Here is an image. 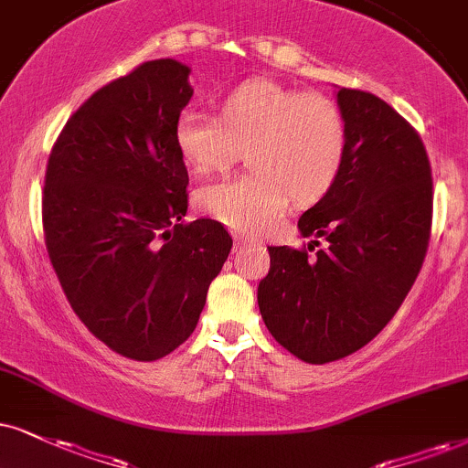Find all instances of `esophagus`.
<instances>
[{"mask_svg":"<svg viewBox=\"0 0 468 468\" xmlns=\"http://www.w3.org/2000/svg\"><path fill=\"white\" fill-rule=\"evenodd\" d=\"M234 243L239 245V247H245V245H251L253 240L247 239V236H234Z\"/></svg>","mask_w":468,"mask_h":468,"instance_id":"34e87169","label":"esophagus"}]
</instances>
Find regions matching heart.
<instances>
[{"mask_svg":"<svg viewBox=\"0 0 468 468\" xmlns=\"http://www.w3.org/2000/svg\"><path fill=\"white\" fill-rule=\"evenodd\" d=\"M173 141L195 173L229 169L245 158L251 169L234 180L201 186V210L236 232H262L288 199L310 204L336 182L347 152V121L336 100L275 80H247L221 101V117L195 108L177 114Z\"/></svg>","mask_w":468,"mask_h":468,"instance_id":"heart-1","label":"heart"}]
</instances>
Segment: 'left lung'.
I'll return each mask as SVG.
<instances>
[{
    "label": "left lung",
    "mask_w": 468,
    "mask_h": 468,
    "mask_svg": "<svg viewBox=\"0 0 468 468\" xmlns=\"http://www.w3.org/2000/svg\"><path fill=\"white\" fill-rule=\"evenodd\" d=\"M336 100L347 121L343 169L297 223L314 240L269 247L258 284L271 336L310 365L354 354L384 330L431 234V166L419 132L367 90L340 89Z\"/></svg>",
    "instance_id": "obj_1"
}]
</instances>
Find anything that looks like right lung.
<instances>
[{"instance_id": "right-lung-1", "label": "right lung", "mask_w": 468, "mask_h": 468, "mask_svg": "<svg viewBox=\"0 0 468 468\" xmlns=\"http://www.w3.org/2000/svg\"><path fill=\"white\" fill-rule=\"evenodd\" d=\"M190 69L163 58L112 80L71 114L51 147L43 232L73 313L119 356L152 362L197 327L232 236L184 221L188 171L173 125Z\"/></svg>"}]
</instances>
